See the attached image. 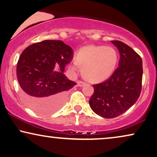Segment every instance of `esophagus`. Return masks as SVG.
<instances>
[{
    "label": "esophagus",
    "mask_w": 157,
    "mask_h": 157,
    "mask_svg": "<svg viewBox=\"0 0 157 157\" xmlns=\"http://www.w3.org/2000/svg\"><path fill=\"white\" fill-rule=\"evenodd\" d=\"M85 85V83L83 82V81H77V86H80V87H82L83 86Z\"/></svg>",
    "instance_id": "esophagus-1"
}]
</instances>
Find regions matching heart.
<instances>
[{
  "label": "heart",
  "mask_w": 157,
  "mask_h": 157,
  "mask_svg": "<svg viewBox=\"0 0 157 157\" xmlns=\"http://www.w3.org/2000/svg\"><path fill=\"white\" fill-rule=\"evenodd\" d=\"M118 54L112 47L101 45L83 46L77 53L76 59L69 63L72 72H78L82 68L84 78L90 82L98 83L109 78L114 71Z\"/></svg>",
  "instance_id": "b5f03b06"
}]
</instances>
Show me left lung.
<instances>
[{"label": "left lung", "mask_w": 157, "mask_h": 157, "mask_svg": "<svg viewBox=\"0 0 157 157\" xmlns=\"http://www.w3.org/2000/svg\"><path fill=\"white\" fill-rule=\"evenodd\" d=\"M120 54L118 67L104 82L94 85L89 105L94 113L106 119L117 117L134 105L141 91L142 60L130 46L111 40Z\"/></svg>", "instance_id": "1"}]
</instances>
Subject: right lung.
Listing matches in <instances>:
<instances>
[{
    "mask_svg": "<svg viewBox=\"0 0 157 157\" xmlns=\"http://www.w3.org/2000/svg\"><path fill=\"white\" fill-rule=\"evenodd\" d=\"M74 57L71 47L62 40H45L27 47L19 57L17 78L23 99L40 114L59 109L68 91L76 83L63 74Z\"/></svg>",
    "mask_w": 157,
    "mask_h": 157,
    "instance_id": "add662e5",
    "label": "right lung"
}]
</instances>
